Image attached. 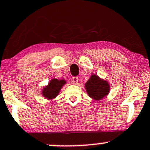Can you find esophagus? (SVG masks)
Masks as SVG:
<instances>
[{"label": "esophagus", "mask_w": 150, "mask_h": 150, "mask_svg": "<svg viewBox=\"0 0 150 150\" xmlns=\"http://www.w3.org/2000/svg\"><path fill=\"white\" fill-rule=\"evenodd\" d=\"M72 82H73L74 84L77 85L78 83V77H73L72 78Z\"/></svg>", "instance_id": "obj_1"}]
</instances>
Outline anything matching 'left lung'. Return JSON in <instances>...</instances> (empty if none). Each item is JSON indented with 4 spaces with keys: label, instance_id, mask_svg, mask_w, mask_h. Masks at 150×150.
I'll return each instance as SVG.
<instances>
[{
    "label": "left lung",
    "instance_id": "left-lung-1",
    "mask_svg": "<svg viewBox=\"0 0 150 150\" xmlns=\"http://www.w3.org/2000/svg\"><path fill=\"white\" fill-rule=\"evenodd\" d=\"M85 88L88 95L91 99L99 101L109 94L110 91V85L107 81L93 74L91 75L88 81L85 83Z\"/></svg>",
    "mask_w": 150,
    "mask_h": 150
}]
</instances>
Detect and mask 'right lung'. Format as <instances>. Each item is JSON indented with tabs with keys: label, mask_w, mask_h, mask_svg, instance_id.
<instances>
[{
	"label": "right lung",
	"mask_w": 150,
	"mask_h": 150,
	"mask_svg": "<svg viewBox=\"0 0 150 150\" xmlns=\"http://www.w3.org/2000/svg\"><path fill=\"white\" fill-rule=\"evenodd\" d=\"M67 83L64 79H57L52 78L50 80L47 86H45L42 89L41 94L45 99L48 100H52L55 99L59 93L62 88Z\"/></svg>",
	"instance_id": "1"
}]
</instances>
